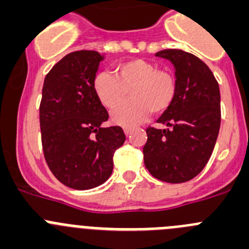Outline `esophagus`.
<instances>
[{"mask_svg": "<svg viewBox=\"0 0 249 249\" xmlns=\"http://www.w3.org/2000/svg\"><path fill=\"white\" fill-rule=\"evenodd\" d=\"M131 131H133V127H131V126H124L125 135H130V134H131Z\"/></svg>", "mask_w": 249, "mask_h": 249, "instance_id": "34e87169", "label": "esophagus"}]
</instances>
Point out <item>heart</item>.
<instances>
[{
  "label": "heart",
  "mask_w": 249,
  "mask_h": 249,
  "mask_svg": "<svg viewBox=\"0 0 249 249\" xmlns=\"http://www.w3.org/2000/svg\"><path fill=\"white\" fill-rule=\"evenodd\" d=\"M127 90L133 99L117 107ZM93 90L105 108L117 107L111 111L113 123L129 126L144 120L151 111L160 114L166 110L176 95V79L171 71L134 58L118 64L115 75L99 71L93 79Z\"/></svg>",
  "instance_id": "b5f03b06"
}]
</instances>
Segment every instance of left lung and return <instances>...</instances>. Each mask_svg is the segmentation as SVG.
I'll list each match as a JSON object with an SVG mask.
<instances>
[{
    "mask_svg": "<svg viewBox=\"0 0 249 249\" xmlns=\"http://www.w3.org/2000/svg\"><path fill=\"white\" fill-rule=\"evenodd\" d=\"M156 57L175 68L176 95L158 123L147 127L144 162L154 178L170 183L190 181L211 158L221 125L219 87L211 69L182 49H163Z\"/></svg>",
    "mask_w": 249,
    "mask_h": 249,
    "instance_id": "1",
    "label": "left lung"
}]
</instances>
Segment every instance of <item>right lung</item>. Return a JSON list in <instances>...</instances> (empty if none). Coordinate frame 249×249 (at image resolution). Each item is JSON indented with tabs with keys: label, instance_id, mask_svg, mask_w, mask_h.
Instances as JSON below:
<instances>
[{
	"label": "right lung",
	"instance_id": "add662e5",
	"mask_svg": "<svg viewBox=\"0 0 249 249\" xmlns=\"http://www.w3.org/2000/svg\"><path fill=\"white\" fill-rule=\"evenodd\" d=\"M104 54L71 52L44 78L39 107L42 146L47 165L71 189L102 185L113 172V155L125 141L120 126L103 127L108 111L93 90Z\"/></svg>",
	"mask_w": 249,
	"mask_h": 249
}]
</instances>
